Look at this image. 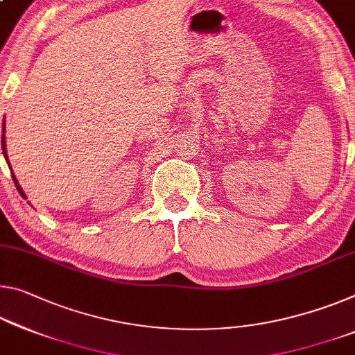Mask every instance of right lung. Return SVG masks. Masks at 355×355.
I'll return each mask as SVG.
<instances>
[{"label":"right lung","mask_w":355,"mask_h":355,"mask_svg":"<svg viewBox=\"0 0 355 355\" xmlns=\"http://www.w3.org/2000/svg\"><path fill=\"white\" fill-rule=\"evenodd\" d=\"M4 132H6V128H4V125H3V136H1V148H3V155H4V157H6V162H8V166H9V168H10V164H9V159H8V151H6V136H4ZM12 180H14V183H15V187H17V189H19V193H20V196L24 199H26V194L24 193V189H21V187L19 184V182H17V178H15V175H14V172H12Z\"/></svg>","instance_id":"right-lung-1"}]
</instances>
